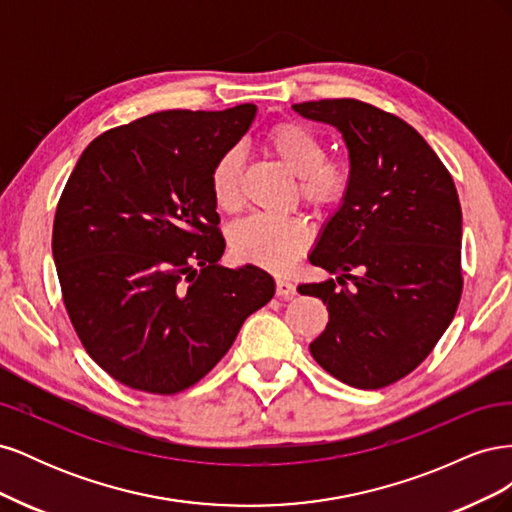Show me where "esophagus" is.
I'll return each mask as SVG.
<instances>
[{
	"label": "esophagus",
	"instance_id": "esophagus-1",
	"mask_svg": "<svg viewBox=\"0 0 512 512\" xmlns=\"http://www.w3.org/2000/svg\"><path fill=\"white\" fill-rule=\"evenodd\" d=\"M275 292H277V297H280V299H290L292 294L297 292V288H294V284L288 282V280H277L275 282Z\"/></svg>",
	"mask_w": 512,
	"mask_h": 512
}]
</instances>
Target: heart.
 I'll use <instances>...</instances> for the list:
<instances>
[{
	"mask_svg": "<svg viewBox=\"0 0 512 512\" xmlns=\"http://www.w3.org/2000/svg\"><path fill=\"white\" fill-rule=\"evenodd\" d=\"M265 145L271 156L288 173L299 177V194L305 203L318 209L335 207L344 200L350 173L344 164L327 162V145L301 123H277ZM243 153L239 147L224 151L211 168V194L224 211H237L241 205ZM312 241V230L303 218H267L252 215L232 228L230 247L243 262L265 267L275 273L288 271Z\"/></svg>",
	"mask_w": 512,
	"mask_h": 512,
	"instance_id": "b5f03b06",
	"label": "heart"
}]
</instances>
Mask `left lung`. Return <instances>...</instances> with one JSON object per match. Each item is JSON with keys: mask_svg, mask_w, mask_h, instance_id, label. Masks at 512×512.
I'll return each instance as SVG.
<instances>
[{"mask_svg": "<svg viewBox=\"0 0 512 512\" xmlns=\"http://www.w3.org/2000/svg\"><path fill=\"white\" fill-rule=\"evenodd\" d=\"M344 138L350 185L322 224L309 262L335 282L301 284L329 309L309 344L316 363L356 389H382L416 369L461 297V207L448 170L404 119L361 100L292 104ZM357 275L352 276L351 271Z\"/></svg>", "mask_w": 512, "mask_h": 512, "instance_id": "8db88e82", "label": "left lung"}]
</instances>
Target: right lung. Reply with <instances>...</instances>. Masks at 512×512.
Segmentation results:
<instances>
[{"label": "right lung", "instance_id": "add662e5", "mask_svg": "<svg viewBox=\"0 0 512 512\" xmlns=\"http://www.w3.org/2000/svg\"><path fill=\"white\" fill-rule=\"evenodd\" d=\"M258 108L162 111L108 130L59 198L53 258L72 327L108 376L173 395L205 378L275 294L254 265H218L211 168Z\"/></svg>", "mask_w": 512, "mask_h": 512}]
</instances>
